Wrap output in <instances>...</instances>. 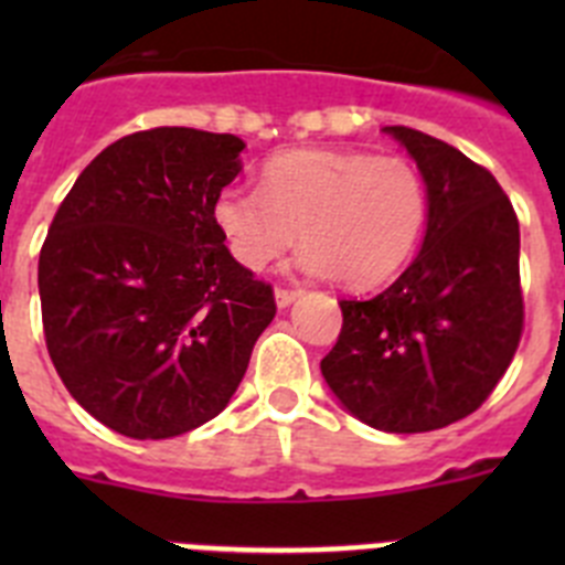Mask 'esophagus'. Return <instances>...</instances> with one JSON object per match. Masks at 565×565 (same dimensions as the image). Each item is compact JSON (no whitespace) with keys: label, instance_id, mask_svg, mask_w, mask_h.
Returning <instances> with one entry per match:
<instances>
[{"label":"esophagus","instance_id":"34e87169","mask_svg":"<svg viewBox=\"0 0 565 565\" xmlns=\"http://www.w3.org/2000/svg\"><path fill=\"white\" fill-rule=\"evenodd\" d=\"M297 297H299L297 291H286V288H277V291H274V302H277V308H288Z\"/></svg>","mask_w":565,"mask_h":565}]
</instances>
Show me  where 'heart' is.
I'll use <instances>...</instances> for the list:
<instances>
[{
	"label": "heart",
	"mask_w": 565,
	"mask_h": 565,
	"mask_svg": "<svg viewBox=\"0 0 565 565\" xmlns=\"http://www.w3.org/2000/svg\"><path fill=\"white\" fill-rule=\"evenodd\" d=\"M259 189L228 186L214 203V223L248 271L291 248L299 228V271L382 286L413 257L427 223L422 174L402 158L297 149L263 167Z\"/></svg>",
	"instance_id": "b5f03b06"
}]
</instances>
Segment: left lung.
<instances>
[{
    "label": "left lung",
    "mask_w": 565,
    "mask_h": 565,
    "mask_svg": "<svg viewBox=\"0 0 565 565\" xmlns=\"http://www.w3.org/2000/svg\"><path fill=\"white\" fill-rule=\"evenodd\" d=\"M422 174L427 228L407 271L371 299H342L322 376L342 407L384 433H430L478 411L523 328L515 209L461 149L384 127Z\"/></svg>",
    "instance_id": "1"
}]
</instances>
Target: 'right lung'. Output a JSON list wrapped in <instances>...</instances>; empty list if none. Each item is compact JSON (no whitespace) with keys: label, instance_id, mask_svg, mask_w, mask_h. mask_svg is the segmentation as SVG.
I'll use <instances>...</instances> for the list:
<instances>
[{"label":"right lung","instance_id":"obj_1","mask_svg":"<svg viewBox=\"0 0 565 565\" xmlns=\"http://www.w3.org/2000/svg\"><path fill=\"white\" fill-rule=\"evenodd\" d=\"M237 135L158 127L87 163L39 254L44 339L70 396L127 438H172L234 396L271 286L232 257L214 203Z\"/></svg>","mask_w":565,"mask_h":565}]
</instances>
